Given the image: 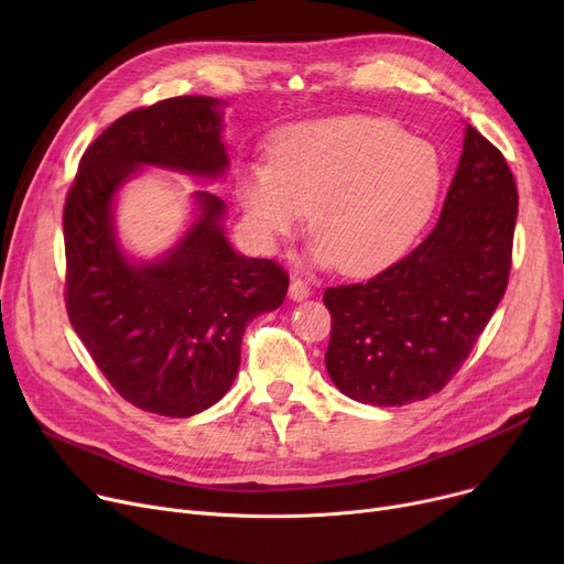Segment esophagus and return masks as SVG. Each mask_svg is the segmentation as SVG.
<instances>
[{
  "instance_id": "obj_1",
  "label": "esophagus",
  "mask_w": 564,
  "mask_h": 564,
  "mask_svg": "<svg viewBox=\"0 0 564 564\" xmlns=\"http://www.w3.org/2000/svg\"><path fill=\"white\" fill-rule=\"evenodd\" d=\"M311 297V288L302 279L290 281V300L292 302H306Z\"/></svg>"
}]
</instances>
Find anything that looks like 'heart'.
I'll return each mask as SVG.
<instances>
[{"mask_svg":"<svg viewBox=\"0 0 564 564\" xmlns=\"http://www.w3.org/2000/svg\"><path fill=\"white\" fill-rule=\"evenodd\" d=\"M270 158L245 164L237 177L260 245L276 249L311 210L317 240L308 260L349 276L383 270L416 242L443 181L432 143L366 116L290 126L274 137Z\"/></svg>","mask_w":564,"mask_h":564,"instance_id":"heart-1","label":"heart"}]
</instances>
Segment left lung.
Here are the masks:
<instances>
[{
	"mask_svg": "<svg viewBox=\"0 0 564 564\" xmlns=\"http://www.w3.org/2000/svg\"><path fill=\"white\" fill-rule=\"evenodd\" d=\"M517 207L506 158L466 126L432 232L370 281L324 292L334 319L324 361L340 393L400 406L446 387L506 294Z\"/></svg>",
	"mask_w": 564,
	"mask_h": 564,
	"instance_id": "8db88e82",
	"label": "left lung"
}]
</instances>
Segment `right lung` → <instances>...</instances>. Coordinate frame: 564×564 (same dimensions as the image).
Instances as JSON below:
<instances>
[{"mask_svg":"<svg viewBox=\"0 0 564 564\" xmlns=\"http://www.w3.org/2000/svg\"><path fill=\"white\" fill-rule=\"evenodd\" d=\"M226 105L181 96L121 116L88 145L66 198L73 329L118 395L169 419H189L228 393L247 324L288 292L276 262L235 251L226 203L207 189L192 194L187 228L158 258H137L118 235V194L143 169L221 181Z\"/></svg>","mask_w":564,"mask_h":564,"instance_id":"right-lung-1","label":"right lung"}]
</instances>
